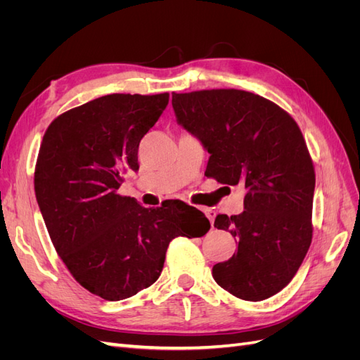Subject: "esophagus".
Returning <instances> with one entry per match:
<instances>
[{
  "label": "esophagus",
  "instance_id": "1",
  "mask_svg": "<svg viewBox=\"0 0 360 360\" xmlns=\"http://www.w3.org/2000/svg\"><path fill=\"white\" fill-rule=\"evenodd\" d=\"M200 210H202V212L205 213V216L209 217V221H210V224H212V226H213L214 217H216V212L212 210V209H209V207H200Z\"/></svg>",
  "mask_w": 360,
  "mask_h": 360
}]
</instances>
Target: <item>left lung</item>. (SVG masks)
Masks as SVG:
<instances>
[{"instance_id":"1","label":"left lung","mask_w":360,"mask_h":360,"mask_svg":"<svg viewBox=\"0 0 360 360\" xmlns=\"http://www.w3.org/2000/svg\"><path fill=\"white\" fill-rule=\"evenodd\" d=\"M172 108L210 153L205 176L246 189L240 214L214 219L237 240V252L213 266L214 281L243 300L275 296L312 240L315 171L297 123L276 103L234 89L172 93Z\"/></svg>"}]
</instances>
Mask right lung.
Masks as SVG:
<instances>
[{
  "mask_svg": "<svg viewBox=\"0 0 360 360\" xmlns=\"http://www.w3.org/2000/svg\"><path fill=\"white\" fill-rule=\"evenodd\" d=\"M168 101V93L102 96L58 115L43 135L34 171L43 221L72 276L105 300L156 282L174 237L210 230L192 205L171 200L146 209L117 192L139 168L141 139Z\"/></svg>",
  "mask_w": 360,
  "mask_h": 360,
  "instance_id": "right-lung-1",
  "label": "right lung"
}]
</instances>
